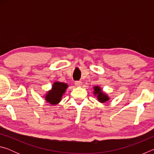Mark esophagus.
Segmentation results:
<instances>
[{"instance_id":"34e87169","label":"esophagus","mask_w":154,"mask_h":154,"mask_svg":"<svg viewBox=\"0 0 154 154\" xmlns=\"http://www.w3.org/2000/svg\"><path fill=\"white\" fill-rule=\"evenodd\" d=\"M75 85H76V86L79 87V86H82V82H81V81H76V82H75Z\"/></svg>"}]
</instances>
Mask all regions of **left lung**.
<instances>
[{"instance_id":"obj_1","label":"left lung","mask_w":154,"mask_h":154,"mask_svg":"<svg viewBox=\"0 0 154 154\" xmlns=\"http://www.w3.org/2000/svg\"><path fill=\"white\" fill-rule=\"evenodd\" d=\"M94 94L97 95V98L98 99V100L101 103H104L105 102V101H107L109 100V98L107 97V96L101 92V89L100 88V87L98 86L94 87Z\"/></svg>"}]
</instances>
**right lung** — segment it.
Returning a JSON list of instances; mask_svg holds the SVG:
<instances>
[{"instance_id":"obj_1","label":"right lung","mask_w":154,"mask_h":154,"mask_svg":"<svg viewBox=\"0 0 154 154\" xmlns=\"http://www.w3.org/2000/svg\"><path fill=\"white\" fill-rule=\"evenodd\" d=\"M68 85L66 83L56 82L54 83L52 90L48 92L45 96L46 100L51 105H56L61 100V98L63 94L66 90Z\"/></svg>"}]
</instances>
